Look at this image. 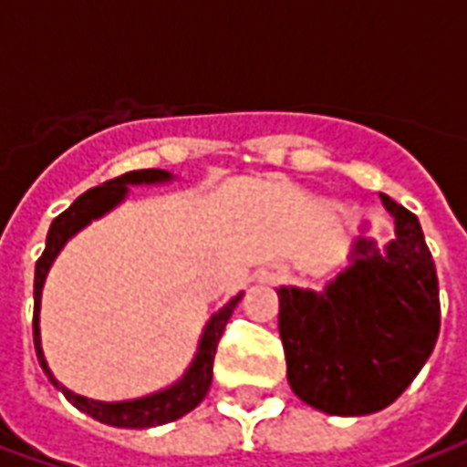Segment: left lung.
<instances>
[{"label":"left lung","mask_w":467,"mask_h":467,"mask_svg":"<svg viewBox=\"0 0 467 467\" xmlns=\"http://www.w3.org/2000/svg\"><path fill=\"white\" fill-rule=\"evenodd\" d=\"M380 200L395 223L382 250L360 234L348 267L320 293L277 287L287 382L327 415L388 408L415 380L441 333L438 275L420 223L388 194Z\"/></svg>","instance_id":"1"}]
</instances>
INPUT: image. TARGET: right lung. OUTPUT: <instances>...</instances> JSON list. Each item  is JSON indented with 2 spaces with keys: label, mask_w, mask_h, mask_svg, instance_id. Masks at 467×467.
Listing matches in <instances>:
<instances>
[{
  "label": "right lung",
  "mask_w": 467,
  "mask_h": 467,
  "mask_svg": "<svg viewBox=\"0 0 467 467\" xmlns=\"http://www.w3.org/2000/svg\"><path fill=\"white\" fill-rule=\"evenodd\" d=\"M172 180L174 174L167 172V170H134V172L115 177V180L99 184L95 190H87L85 194H79L75 202L67 207L65 213L52 220L49 233H47L45 253L36 260L35 267V320H32V327H35L36 360L42 365V370L47 372L49 382L65 395L67 400L75 405L77 410L87 412L89 418L105 422V425H115V428H154V425H164V422H172L177 418H182V415L194 410L202 402V398L210 390V382H213V362L214 352H217V343H220L224 325L230 320V315L237 307V303L243 300L244 293L234 295L233 300H227L207 320L202 335H200V343H197V352H194L190 368L182 372L180 380H174L172 385H167L162 390L150 392V395H142V398H134V400L105 402L92 400V398H85V395H77V392H72L69 388H65L62 382L57 380L55 372L49 370L45 350H42V333H39L42 290H45L47 275L52 270L57 254L65 250V244L79 230H85L87 224H92L99 217H105L107 213H112L115 207H119L127 200L130 187H137V184H164L172 182Z\"/></svg>",
  "instance_id": "add662e5"
}]
</instances>
